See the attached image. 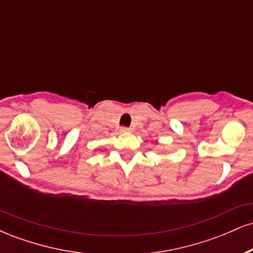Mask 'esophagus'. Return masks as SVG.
I'll list each match as a JSON object with an SVG mask.
<instances>
[{
  "mask_svg": "<svg viewBox=\"0 0 253 253\" xmlns=\"http://www.w3.org/2000/svg\"><path fill=\"white\" fill-rule=\"evenodd\" d=\"M120 130L123 133H130V132H132V129L128 128V127H123V128H121Z\"/></svg>",
  "mask_w": 253,
  "mask_h": 253,
  "instance_id": "obj_1",
  "label": "esophagus"
}]
</instances>
